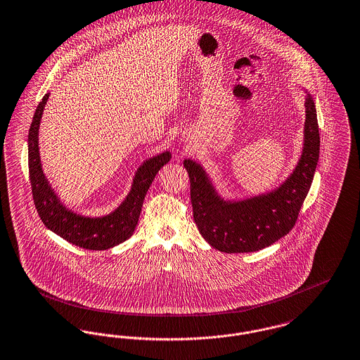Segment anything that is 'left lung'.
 <instances>
[{
	"mask_svg": "<svg viewBox=\"0 0 360 360\" xmlns=\"http://www.w3.org/2000/svg\"><path fill=\"white\" fill-rule=\"evenodd\" d=\"M304 143L294 172L275 191L242 201H224L198 163L186 159L193 217L200 233L223 253H250L271 246L295 226L319 158L317 110L307 94Z\"/></svg>",
	"mask_w": 360,
	"mask_h": 360,
	"instance_id": "8db88e82",
	"label": "left lung"
}]
</instances>
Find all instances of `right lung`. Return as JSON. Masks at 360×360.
I'll use <instances>...</instances> for the list:
<instances>
[{"label": "right lung", "instance_id": "obj_1", "mask_svg": "<svg viewBox=\"0 0 360 360\" xmlns=\"http://www.w3.org/2000/svg\"><path fill=\"white\" fill-rule=\"evenodd\" d=\"M50 94L43 96L37 107L28 131V169L34 204L43 224L65 240L86 250H106L129 239L137 226L146 194L159 169L171 159L163 152L146 160L137 169L131 189L125 201L110 214L102 217H85L65 208L43 174L38 133L43 108Z\"/></svg>", "mask_w": 360, "mask_h": 360}]
</instances>
